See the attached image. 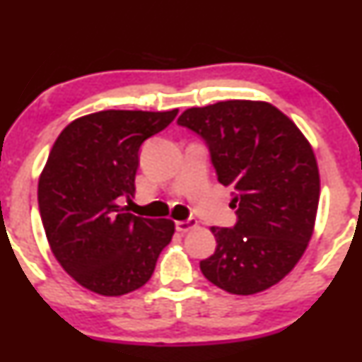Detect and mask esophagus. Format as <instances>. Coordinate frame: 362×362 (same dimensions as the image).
Here are the masks:
<instances>
[{
	"mask_svg": "<svg viewBox=\"0 0 362 362\" xmlns=\"http://www.w3.org/2000/svg\"><path fill=\"white\" fill-rule=\"evenodd\" d=\"M196 223L198 222H196V218H193V217H189L187 220H179V222H175V230L180 233H187L189 230H193Z\"/></svg>",
	"mask_w": 362,
	"mask_h": 362,
	"instance_id": "obj_1",
	"label": "esophagus"
}]
</instances>
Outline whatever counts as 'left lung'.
<instances>
[{"mask_svg":"<svg viewBox=\"0 0 362 362\" xmlns=\"http://www.w3.org/2000/svg\"><path fill=\"white\" fill-rule=\"evenodd\" d=\"M177 124L204 140L238 217L230 228L212 226L217 247L199 262L201 272L236 296L279 283L308 246L320 203V173L308 140L267 102L188 108Z\"/></svg>","mask_w":362,"mask_h":362,"instance_id":"1","label":"left lung"}]
</instances>
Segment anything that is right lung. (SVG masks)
<instances>
[{
  "instance_id": "1",
  "label": "right lung",
  "mask_w": 362,
  "mask_h": 362,
  "mask_svg": "<svg viewBox=\"0 0 362 362\" xmlns=\"http://www.w3.org/2000/svg\"><path fill=\"white\" fill-rule=\"evenodd\" d=\"M179 110H105L70 122L49 153L38 204L57 262L86 289L118 297L151 278L174 235L169 218H145L119 206L136 189L139 150Z\"/></svg>"
}]
</instances>
